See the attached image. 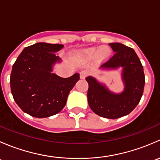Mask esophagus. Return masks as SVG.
I'll list each match as a JSON object with an SVG mask.
<instances>
[{
    "label": "esophagus",
    "instance_id": "obj_1",
    "mask_svg": "<svg viewBox=\"0 0 160 160\" xmlns=\"http://www.w3.org/2000/svg\"><path fill=\"white\" fill-rule=\"evenodd\" d=\"M80 78L81 79H85V77H88L89 75V71L88 70H82L81 72H80Z\"/></svg>",
    "mask_w": 160,
    "mask_h": 160
}]
</instances>
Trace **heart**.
<instances>
[{"instance_id": "b5f03b06", "label": "heart", "mask_w": 160, "mask_h": 160, "mask_svg": "<svg viewBox=\"0 0 160 160\" xmlns=\"http://www.w3.org/2000/svg\"><path fill=\"white\" fill-rule=\"evenodd\" d=\"M85 52L90 56H94L99 55L100 57L102 59H105V58L108 57L111 54L110 49L108 47H102V48H96L92 47L90 49H87Z\"/></svg>"}]
</instances>
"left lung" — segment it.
<instances>
[{
  "instance_id": "left-lung-1",
  "label": "left lung",
  "mask_w": 160,
  "mask_h": 160,
  "mask_svg": "<svg viewBox=\"0 0 160 160\" xmlns=\"http://www.w3.org/2000/svg\"><path fill=\"white\" fill-rule=\"evenodd\" d=\"M114 54L101 67L114 70L122 67L123 92L114 93L93 77H86L89 84L88 104L91 110L101 117L115 119L132 112L143 94L145 75L143 67L135 50L122 43H110Z\"/></svg>"
}]
</instances>
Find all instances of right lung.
Here are the masks:
<instances>
[{
    "instance_id": "right-lung-1",
    "label": "right lung",
    "mask_w": 160,
    "mask_h": 160,
    "mask_svg": "<svg viewBox=\"0 0 160 160\" xmlns=\"http://www.w3.org/2000/svg\"><path fill=\"white\" fill-rule=\"evenodd\" d=\"M61 44L38 42L25 48L12 67L11 90L16 104L24 112L35 118H48L66 105L69 93L80 80L79 73L62 78L52 73L60 62L56 52Z\"/></svg>"
}]
</instances>
